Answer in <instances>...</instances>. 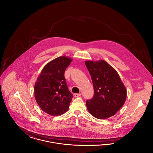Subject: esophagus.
Returning a JSON list of instances; mask_svg holds the SVG:
<instances>
[{
	"mask_svg": "<svg viewBox=\"0 0 153 153\" xmlns=\"http://www.w3.org/2000/svg\"><path fill=\"white\" fill-rule=\"evenodd\" d=\"M73 96H74V97H77L80 96L81 94H73Z\"/></svg>",
	"mask_w": 153,
	"mask_h": 153,
	"instance_id": "obj_1",
	"label": "esophagus"
}]
</instances>
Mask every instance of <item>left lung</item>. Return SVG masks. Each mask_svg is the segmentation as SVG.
I'll use <instances>...</instances> for the list:
<instances>
[{"label":"left lung","mask_w":153,"mask_h":153,"mask_svg":"<svg viewBox=\"0 0 153 153\" xmlns=\"http://www.w3.org/2000/svg\"><path fill=\"white\" fill-rule=\"evenodd\" d=\"M92 80L94 95L86 102L89 112L96 118L114 116L123 105L127 91L117 71L104 60L86 61Z\"/></svg>","instance_id":"8db88e82"}]
</instances>
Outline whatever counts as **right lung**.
<instances>
[{
	"mask_svg": "<svg viewBox=\"0 0 153 153\" xmlns=\"http://www.w3.org/2000/svg\"><path fill=\"white\" fill-rule=\"evenodd\" d=\"M72 59L65 56L55 58L44 66L34 85L37 103L51 116L61 115L69 108L73 95L69 91L64 73Z\"/></svg>",
	"mask_w": 153,
	"mask_h": 153,
	"instance_id": "1",
	"label": "right lung"
}]
</instances>
